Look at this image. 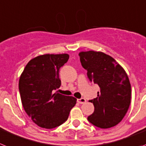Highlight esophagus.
Instances as JSON below:
<instances>
[{
	"label": "esophagus",
	"instance_id": "esophagus-1",
	"mask_svg": "<svg viewBox=\"0 0 146 146\" xmlns=\"http://www.w3.org/2000/svg\"><path fill=\"white\" fill-rule=\"evenodd\" d=\"M77 101H78V104H83L86 103V99L85 98H79V99L77 100Z\"/></svg>",
	"mask_w": 146,
	"mask_h": 146
}]
</instances>
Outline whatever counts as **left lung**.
Returning <instances> with one entry per match:
<instances>
[{
  "label": "left lung",
  "instance_id": "8db88e82",
  "mask_svg": "<svg viewBox=\"0 0 146 146\" xmlns=\"http://www.w3.org/2000/svg\"><path fill=\"white\" fill-rule=\"evenodd\" d=\"M82 65L90 82L99 86L97 98L90 100L94 112L87 119L101 129L113 127L123 120L131 103V84L125 70L101 51H81Z\"/></svg>",
  "mask_w": 146,
  "mask_h": 146
}]
</instances>
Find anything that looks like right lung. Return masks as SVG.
<instances>
[{"label": "right lung", "mask_w": 146, "mask_h": 146, "mask_svg": "<svg viewBox=\"0 0 146 146\" xmlns=\"http://www.w3.org/2000/svg\"><path fill=\"white\" fill-rule=\"evenodd\" d=\"M68 59L67 54L38 56L29 61L20 77L19 91L24 110L42 128L60 126L76 104L73 96L54 93L61 85L59 69Z\"/></svg>", "instance_id": "right-lung-1"}]
</instances>
